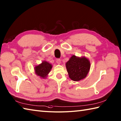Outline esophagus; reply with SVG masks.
<instances>
[{
  "mask_svg": "<svg viewBox=\"0 0 121 121\" xmlns=\"http://www.w3.org/2000/svg\"><path fill=\"white\" fill-rule=\"evenodd\" d=\"M56 62H57V63L59 64H60L61 63V60L60 59H57V60H56Z\"/></svg>",
  "mask_w": 121,
  "mask_h": 121,
  "instance_id": "obj_1",
  "label": "esophagus"
}]
</instances>
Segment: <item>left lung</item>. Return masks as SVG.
Here are the masks:
<instances>
[{
	"label": "left lung",
	"instance_id": "left-lung-1",
	"mask_svg": "<svg viewBox=\"0 0 121 121\" xmlns=\"http://www.w3.org/2000/svg\"><path fill=\"white\" fill-rule=\"evenodd\" d=\"M65 64L69 77L75 81L86 77L91 65L88 59L85 57H78L75 55H73Z\"/></svg>",
	"mask_w": 121,
	"mask_h": 121
}]
</instances>
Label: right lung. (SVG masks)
I'll return each instance as SVG.
<instances>
[{
  "label": "right lung",
  "mask_w": 121,
  "mask_h": 121,
  "mask_svg": "<svg viewBox=\"0 0 121 121\" xmlns=\"http://www.w3.org/2000/svg\"><path fill=\"white\" fill-rule=\"evenodd\" d=\"M52 69L51 64L46 61H43L42 63L35 66V71L36 75L42 78H45Z\"/></svg>",
  "instance_id": "1"
}]
</instances>
